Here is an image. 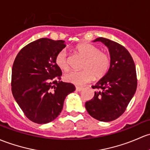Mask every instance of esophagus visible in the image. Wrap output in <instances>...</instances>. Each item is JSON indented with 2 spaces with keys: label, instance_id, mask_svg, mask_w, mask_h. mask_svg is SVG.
I'll list each match as a JSON object with an SVG mask.
<instances>
[{
  "label": "esophagus",
  "instance_id": "34e87169",
  "mask_svg": "<svg viewBox=\"0 0 150 150\" xmlns=\"http://www.w3.org/2000/svg\"><path fill=\"white\" fill-rule=\"evenodd\" d=\"M76 91H83V88H82V87H78V86H76Z\"/></svg>",
  "mask_w": 150,
  "mask_h": 150
}]
</instances>
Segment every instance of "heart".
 I'll return each instance as SVG.
<instances>
[{
  "label": "heart",
  "mask_w": 150,
  "mask_h": 150,
  "mask_svg": "<svg viewBox=\"0 0 150 150\" xmlns=\"http://www.w3.org/2000/svg\"><path fill=\"white\" fill-rule=\"evenodd\" d=\"M78 54L85 58L81 71H70L64 75L66 82L82 86L93 78H103L108 72L111 65L110 57L106 53L100 52V49L89 43H82L75 47ZM57 65L67 71L70 68L68 54L65 49L60 50L55 57Z\"/></svg>",
  "instance_id": "obj_1"
}]
</instances>
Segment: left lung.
Listing matches in <instances>:
<instances>
[{"label":"left lung","mask_w":150,"mask_h":150,"mask_svg":"<svg viewBox=\"0 0 150 150\" xmlns=\"http://www.w3.org/2000/svg\"><path fill=\"white\" fill-rule=\"evenodd\" d=\"M108 48L111 65L108 72L92 88L99 90L93 98L86 103L87 111L94 119L111 121L125 111L137 86L136 67L128 50L110 39L98 37Z\"/></svg>","instance_id":"8db88e82"}]
</instances>
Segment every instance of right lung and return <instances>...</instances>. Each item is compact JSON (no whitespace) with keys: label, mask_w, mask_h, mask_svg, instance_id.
I'll return each mask as SVG.
<instances>
[{"label":"right lung","mask_w":150,"mask_h":150,"mask_svg":"<svg viewBox=\"0 0 150 150\" xmlns=\"http://www.w3.org/2000/svg\"><path fill=\"white\" fill-rule=\"evenodd\" d=\"M64 41L42 38L20 50L12 67L11 91L25 116L37 124H47L62 111L66 96L75 91L73 84L60 81L62 71L56 55Z\"/></svg>","instance_id":"1"}]
</instances>
